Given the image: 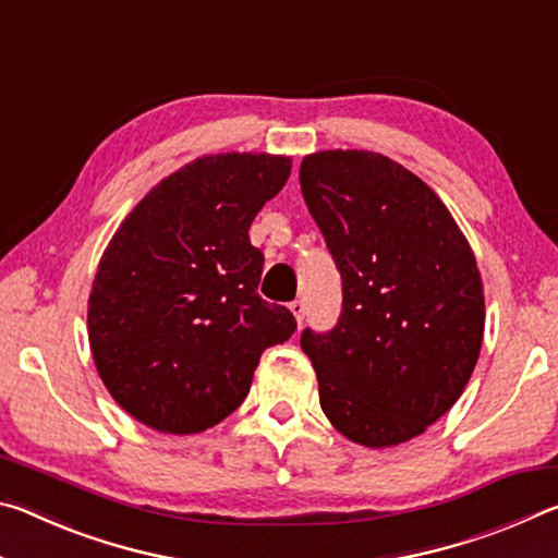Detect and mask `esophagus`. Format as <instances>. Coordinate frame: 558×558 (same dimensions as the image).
Masks as SVG:
<instances>
[{
	"mask_svg": "<svg viewBox=\"0 0 558 558\" xmlns=\"http://www.w3.org/2000/svg\"><path fill=\"white\" fill-rule=\"evenodd\" d=\"M290 313L295 315V319H298V325H302V317H305V302L302 300H295V302H290Z\"/></svg>",
	"mask_w": 558,
	"mask_h": 558,
	"instance_id": "34e87169",
	"label": "esophagus"
}]
</instances>
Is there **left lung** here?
<instances>
[{"label": "left lung", "mask_w": 558, "mask_h": 558, "mask_svg": "<svg viewBox=\"0 0 558 558\" xmlns=\"http://www.w3.org/2000/svg\"><path fill=\"white\" fill-rule=\"evenodd\" d=\"M302 196L342 272V315L305 329L319 405L344 438L391 448L460 399L485 335L475 253L440 196L369 149L302 159Z\"/></svg>", "instance_id": "1"}]
</instances>
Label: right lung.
<instances>
[{"mask_svg": "<svg viewBox=\"0 0 558 558\" xmlns=\"http://www.w3.org/2000/svg\"><path fill=\"white\" fill-rule=\"evenodd\" d=\"M292 159L196 157L140 199L102 251L88 298L93 362L112 399L159 433L192 436L248 396L268 347L295 332L288 307L258 295L256 214Z\"/></svg>", "mask_w": 558, "mask_h": 558, "instance_id": "1", "label": "right lung"}]
</instances>
